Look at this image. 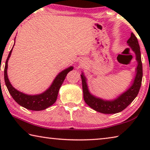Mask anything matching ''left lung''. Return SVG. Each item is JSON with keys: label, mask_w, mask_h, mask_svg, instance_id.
Masks as SVG:
<instances>
[{"label": "left lung", "mask_w": 150, "mask_h": 150, "mask_svg": "<svg viewBox=\"0 0 150 150\" xmlns=\"http://www.w3.org/2000/svg\"><path fill=\"white\" fill-rule=\"evenodd\" d=\"M127 44L136 55V59L138 65L136 69V76L132 85L125 92L112 100H105L92 95L88 90L87 78L82 72L81 75L82 80L83 98L87 105L93 110L103 114H115L124 110L134 100L139 93L143 76L142 63L141 59L140 47L137 38L133 33L127 41Z\"/></svg>", "instance_id": "8db88e82"}]
</instances>
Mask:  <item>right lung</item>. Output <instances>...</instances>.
<instances>
[{"label":"right lung","instance_id":"add662e5","mask_svg":"<svg viewBox=\"0 0 150 150\" xmlns=\"http://www.w3.org/2000/svg\"><path fill=\"white\" fill-rule=\"evenodd\" d=\"M12 48L11 52H10L8 56L6 61L4 73L5 84H6V87L8 88L9 93L11 94L12 97L14 98V100L18 105L23 106L25 108L31 110L39 111L45 110L47 108L50 107V106L54 105L57 100L59 88L63 84L67 73L73 69V66H70L69 67L66 68L65 69L61 71L55 77L52 85H50V87L47 90H45L44 92L40 94H38V95H27V94L20 92V91H18L14 87H13V86L11 85L8 78V75H7L8 61L11 55Z\"/></svg>","mask_w":150,"mask_h":150}]
</instances>
